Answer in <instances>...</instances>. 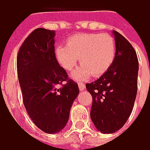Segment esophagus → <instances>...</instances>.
<instances>
[{
	"instance_id": "34e87169",
	"label": "esophagus",
	"mask_w": 150,
	"mask_h": 150,
	"mask_svg": "<svg viewBox=\"0 0 150 150\" xmlns=\"http://www.w3.org/2000/svg\"><path fill=\"white\" fill-rule=\"evenodd\" d=\"M78 87H79V90H80V91H84L85 88H86L85 85H84L83 83H82V82H79V83H78Z\"/></svg>"
}]
</instances>
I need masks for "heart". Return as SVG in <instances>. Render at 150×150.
<instances>
[{
	"instance_id": "obj_1",
	"label": "heart",
	"mask_w": 150,
	"mask_h": 150,
	"mask_svg": "<svg viewBox=\"0 0 150 150\" xmlns=\"http://www.w3.org/2000/svg\"><path fill=\"white\" fill-rule=\"evenodd\" d=\"M116 54L115 40L108 34L84 33L71 36L67 46L59 45L55 57L66 71H72L80 58L82 65L72 74L76 81L99 77L110 68Z\"/></svg>"
}]
</instances>
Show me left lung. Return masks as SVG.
Returning a JSON list of instances; mask_svg holds the SVG:
<instances>
[{"label":"left lung","mask_w":150,"mask_h":150,"mask_svg":"<svg viewBox=\"0 0 150 150\" xmlns=\"http://www.w3.org/2000/svg\"><path fill=\"white\" fill-rule=\"evenodd\" d=\"M116 54L110 68L96 81L86 84L92 96L90 115L96 128L103 134H112L125 124L133 110L137 94L139 62L128 40L117 31Z\"/></svg>","instance_id":"left-lung-1"}]
</instances>
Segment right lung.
I'll return each instance as SVG.
<instances>
[{
	"mask_svg": "<svg viewBox=\"0 0 150 150\" xmlns=\"http://www.w3.org/2000/svg\"><path fill=\"white\" fill-rule=\"evenodd\" d=\"M54 36V30L36 29L17 55L18 79L26 111L35 125L47 134L60 132L66 126L79 94L77 84L68 78L56 59Z\"/></svg>",
	"mask_w": 150,
	"mask_h": 150,
	"instance_id": "1",
	"label": "right lung"
}]
</instances>
